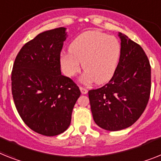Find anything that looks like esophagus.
I'll return each instance as SVG.
<instances>
[{"label":"esophagus","instance_id":"1","mask_svg":"<svg viewBox=\"0 0 161 161\" xmlns=\"http://www.w3.org/2000/svg\"><path fill=\"white\" fill-rule=\"evenodd\" d=\"M80 91H81V92L83 93V94H87V92H88V90L83 87H80Z\"/></svg>","mask_w":161,"mask_h":161}]
</instances>
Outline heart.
<instances>
[{"label":"heart","instance_id":"1","mask_svg":"<svg viewBox=\"0 0 161 161\" xmlns=\"http://www.w3.org/2000/svg\"><path fill=\"white\" fill-rule=\"evenodd\" d=\"M69 52L60 55L62 71L67 77H74L81 69L85 70L83 82L95 81L103 84L114 75L119 62L121 46L113 36L97 30L87 31L76 37L70 43Z\"/></svg>","mask_w":161,"mask_h":161}]
</instances>
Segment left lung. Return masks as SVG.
<instances>
[{"label":"left lung","instance_id":"left-lung-1","mask_svg":"<svg viewBox=\"0 0 161 161\" xmlns=\"http://www.w3.org/2000/svg\"><path fill=\"white\" fill-rule=\"evenodd\" d=\"M121 55L116 72L103 87L88 92L96 124L119 131L133 125L142 115L151 94V65L145 51L129 37L119 34Z\"/></svg>","mask_w":161,"mask_h":161}]
</instances>
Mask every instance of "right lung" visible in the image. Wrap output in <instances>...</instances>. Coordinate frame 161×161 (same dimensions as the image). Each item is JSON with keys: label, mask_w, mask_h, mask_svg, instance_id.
Returning <instances> with one entry per match:
<instances>
[{"label": "right lung", "mask_w": 161, "mask_h": 161, "mask_svg": "<svg viewBox=\"0 0 161 161\" xmlns=\"http://www.w3.org/2000/svg\"><path fill=\"white\" fill-rule=\"evenodd\" d=\"M65 28L46 31L20 49L11 73V90L19 114L39 134L56 136L69 126L79 87L61 74L60 51Z\"/></svg>", "instance_id": "obj_1"}]
</instances>
